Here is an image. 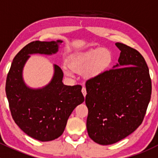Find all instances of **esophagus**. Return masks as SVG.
<instances>
[{
    "instance_id": "1",
    "label": "esophagus",
    "mask_w": 158,
    "mask_h": 158,
    "mask_svg": "<svg viewBox=\"0 0 158 158\" xmlns=\"http://www.w3.org/2000/svg\"><path fill=\"white\" fill-rule=\"evenodd\" d=\"M82 94H83V95H84V97H85V95H86V89H85V87H82Z\"/></svg>"
}]
</instances>
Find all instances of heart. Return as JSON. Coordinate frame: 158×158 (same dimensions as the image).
<instances>
[{
    "mask_svg": "<svg viewBox=\"0 0 158 158\" xmlns=\"http://www.w3.org/2000/svg\"><path fill=\"white\" fill-rule=\"evenodd\" d=\"M113 54L107 48H95L74 54L69 57V66H62L66 76H73L74 73H82L87 79H92L106 71L112 64Z\"/></svg>",
    "mask_w": 158,
    "mask_h": 158,
    "instance_id": "obj_1",
    "label": "heart"
}]
</instances>
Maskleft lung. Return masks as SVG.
Returning <instances> with one entry per match:
<instances>
[{
	"mask_svg": "<svg viewBox=\"0 0 158 158\" xmlns=\"http://www.w3.org/2000/svg\"><path fill=\"white\" fill-rule=\"evenodd\" d=\"M118 63L85 82L86 128L92 140L102 145L124 139L141 125L151 96V79L141 54L125 44Z\"/></svg>",
	"mask_w": 158,
	"mask_h": 158,
	"instance_id": "1",
	"label": "left lung"
}]
</instances>
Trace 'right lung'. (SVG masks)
Returning <instances> with one entry per match:
<instances>
[{
    "label": "right lung",
    "instance_id": "right-lung-1",
    "mask_svg": "<svg viewBox=\"0 0 158 158\" xmlns=\"http://www.w3.org/2000/svg\"><path fill=\"white\" fill-rule=\"evenodd\" d=\"M62 42L36 40L28 44L14 58L6 80L13 119L24 133L40 141H52L62 135L71 113L85 100L81 85L63 83V73L57 65H54L52 80L44 88L30 89L23 82L22 73L30 54L56 53Z\"/></svg>",
    "mask_w": 158,
    "mask_h": 158
}]
</instances>
